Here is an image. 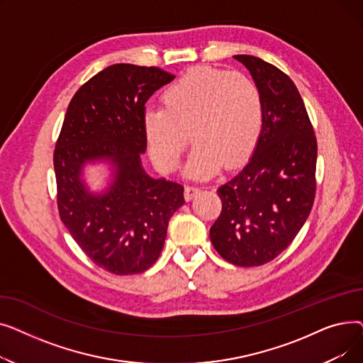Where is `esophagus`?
<instances>
[{
    "instance_id": "1",
    "label": "esophagus",
    "mask_w": 363,
    "mask_h": 363,
    "mask_svg": "<svg viewBox=\"0 0 363 363\" xmlns=\"http://www.w3.org/2000/svg\"><path fill=\"white\" fill-rule=\"evenodd\" d=\"M199 193H200V188L199 186H196V185H186L185 186V193H184L185 200H193Z\"/></svg>"
}]
</instances>
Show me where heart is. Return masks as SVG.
<instances>
[{
    "mask_svg": "<svg viewBox=\"0 0 363 363\" xmlns=\"http://www.w3.org/2000/svg\"><path fill=\"white\" fill-rule=\"evenodd\" d=\"M264 122V101L249 76L213 67H193L163 92V107H148L143 125L152 162L175 170L191 132L196 147L185 166L204 179L219 167H234L253 151Z\"/></svg>",
    "mask_w": 363,
    "mask_h": 363,
    "instance_id": "b5f03b06",
    "label": "heart"
}]
</instances>
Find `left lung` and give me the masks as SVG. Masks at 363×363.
<instances>
[{"label":"left lung","mask_w":363,"mask_h":363,"mask_svg":"<svg viewBox=\"0 0 363 363\" xmlns=\"http://www.w3.org/2000/svg\"><path fill=\"white\" fill-rule=\"evenodd\" d=\"M234 59L262 92L264 122L249 163L218 188L222 212L211 228V240L226 262L260 266L287 249L309 218L318 145L289 76L255 55Z\"/></svg>","instance_id":"1"}]
</instances>
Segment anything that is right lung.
I'll return each mask as SVG.
<instances>
[{
	"instance_id": "right-lung-1",
	"label": "right lung",
	"mask_w": 363,
	"mask_h": 363,
	"mask_svg": "<svg viewBox=\"0 0 363 363\" xmlns=\"http://www.w3.org/2000/svg\"><path fill=\"white\" fill-rule=\"evenodd\" d=\"M174 78L159 67H106L73 95L55 144L60 218L84 253L114 275L155 264L169 219L185 203L181 184L151 178L141 162L145 103ZM99 162L111 174L106 188L92 192L84 167Z\"/></svg>"
}]
</instances>
